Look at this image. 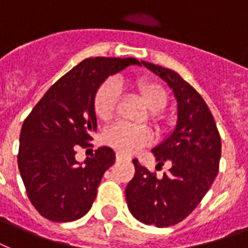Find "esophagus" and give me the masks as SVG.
I'll use <instances>...</instances> for the list:
<instances>
[{
	"label": "esophagus",
	"mask_w": 248,
	"mask_h": 248,
	"mask_svg": "<svg viewBox=\"0 0 248 248\" xmlns=\"http://www.w3.org/2000/svg\"><path fill=\"white\" fill-rule=\"evenodd\" d=\"M129 159H131V157L128 154H124L122 152L116 153V161H129Z\"/></svg>",
	"instance_id": "1"
}]
</instances>
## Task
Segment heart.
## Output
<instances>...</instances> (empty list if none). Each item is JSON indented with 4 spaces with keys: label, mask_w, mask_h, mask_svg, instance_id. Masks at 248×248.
<instances>
[{
    "label": "heart",
    "mask_w": 248,
    "mask_h": 248,
    "mask_svg": "<svg viewBox=\"0 0 248 248\" xmlns=\"http://www.w3.org/2000/svg\"><path fill=\"white\" fill-rule=\"evenodd\" d=\"M132 89L137 93L144 104L153 112L161 111L167 103V93L158 82L137 79L132 82ZM119 87L115 81H106L96 91L94 111L102 120L111 119L116 107ZM104 141L123 153H135L150 141V133L144 128H136L128 124H115L104 132Z\"/></svg>",
    "instance_id": "1"
}]
</instances>
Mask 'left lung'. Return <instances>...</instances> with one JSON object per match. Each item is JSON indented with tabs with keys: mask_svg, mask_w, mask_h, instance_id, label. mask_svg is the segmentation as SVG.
<instances>
[{
	"mask_svg": "<svg viewBox=\"0 0 248 248\" xmlns=\"http://www.w3.org/2000/svg\"><path fill=\"white\" fill-rule=\"evenodd\" d=\"M166 82L176 100L174 129L152 153L162 166L170 165L162 178L133 159L135 176L125 188L128 208L145 225L167 228L191 215L205 196L218 172L221 139L205 100L171 69L142 61Z\"/></svg>",
	"mask_w": 248,
	"mask_h": 248,
	"instance_id": "left-lung-1",
	"label": "left lung"
}]
</instances>
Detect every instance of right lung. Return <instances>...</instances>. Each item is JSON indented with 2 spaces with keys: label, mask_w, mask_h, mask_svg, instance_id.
<instances>
[{
  "label": "right lung",
  "mask_w": 248,
  "mask_h": 248,
  "mask_svg": "<svg viewBox=\"0 0 248 248\" xmlns=\"http://www.w3.org/2000/svg\"><path fill=\"white\" fill-rule=\"evenodd\" d=\"M129 65L141 62L133 57L81 61L49 87L23 122L18 169L30 202L46 219L70 222L90 210L115 152L100 146L95 157L82 163L76 152L87 148L96 132L94 98L99 86Z\"/></svg>",
  "instance_id": "1"
}]
</instances>
